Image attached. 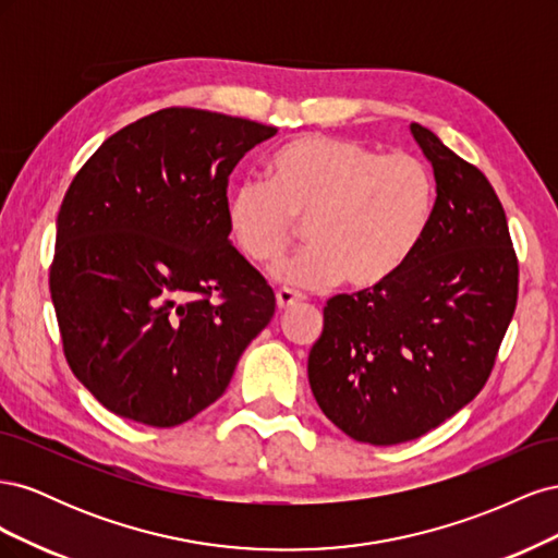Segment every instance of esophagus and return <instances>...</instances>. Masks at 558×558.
Wrapping results in <instances>:
<instances>
[{
	"instance_id": "esophagus-1",
	"label": "esophagus",
	"mask_w": 558,
	"mask_h": 558,
	"mask_svg": "<svg viewBox=\"0 0 558 558\" xmlns=\"http://www.w3.org/2000/svg\"><path fill=\"white\" fill-rule=\"evenodd\" d=\"M300 302H302V295L295 293V291H289V289H279L277 291V307H279V312H289L295 305H300Z\"/></svg>"
}]
</instances>
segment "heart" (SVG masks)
<instances>
[{"mask_svg": "<svg viewBox=\"0 0 558 558\" xmlns=\"http://www.w3.org/2000/svg\"><path fill=\"white\" fill-rule=\"evenodd\" d=\"M435 205L437 183L421 158L310 132L275 150L267 181L234 185L226 218L234 244L256 265L279 260L305 226L312 248L277 265V281L316 291L344 279L369 291L412 260Z\"/></svg>", "mask_w": 558, "mask_h": 558, "instance_id": "heart-1", "label": "heart"}]
</instances>
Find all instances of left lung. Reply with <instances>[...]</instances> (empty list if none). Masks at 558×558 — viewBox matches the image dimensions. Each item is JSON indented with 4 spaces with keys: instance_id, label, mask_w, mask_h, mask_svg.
Masks as SVG:
<instances>
[{
    "instance_id": "obj_1",
    "label": "left lung",
    "mask_w": 558,
    "mask_h": 558,
    "mask_svg": "<svg viewBox=\"0 0 558 558\" xmlns=\"http://www.w3.org/2000/svg\"><path fill=\"white\" fill-rule=\"evenodd\" d=\"M410 130L437 183L430 230L393 279L328 300L307 363L318 408L377 447L416 440L482 391L519 293L492 183L428 128Z\"/></svg>"
}]
</instances>
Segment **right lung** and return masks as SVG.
Instances as JSON below:
<instances>
[{
	"mask_svg": "<svg viewBox=\"0 0 558 558\" xmlns=\"http://www.w3.org/2000/svg\"><path fill=\"white\" fill-rule=\"evenodd\" d=\"M277 128L170 107L99 146L58 214L64 359L118 416L170 428L223 396L275 293L228 240V177Z\"/></svg>",
	"mask_w": 558,
	"mask_h": 558,
	"instance_id": "obj_1",
	"label": "right lung"
}]
</instances>
